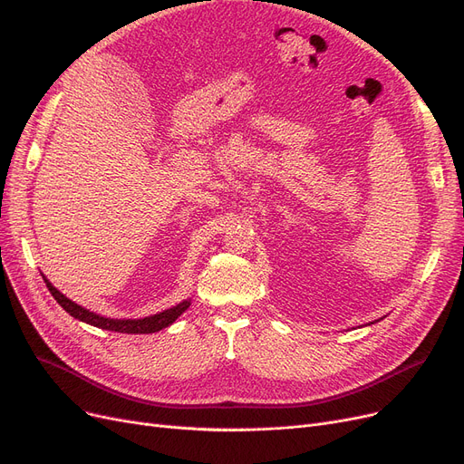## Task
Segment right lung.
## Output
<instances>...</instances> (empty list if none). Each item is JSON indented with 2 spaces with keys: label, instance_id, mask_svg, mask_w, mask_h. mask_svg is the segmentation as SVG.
I'll return each instance as SVG.
<instances>
[{
  "label": "right lung",
  "instance_id": "right-lung-1",
  "mask_svg": "<svg viewBox=\"0 0 464 464\" xmlns=\"http://www.w3.org/2000/svg\"><path fill=\"white\" fill-rule=\"evenodd\" d=\"M44 280H45L49 292L56 299V304L63 307L66 313H70L73 318L82 320V322H87V324H91V326L110 330V332H119V334H153V332H159V330L170 326L172 322L189 307V301H182V304H179V305H176L172 309H167V311L159 313V314L148 316V318H140V320H113V318L98 316V314H94V313H91V311H87L83 307H79L77 304H73L72 299H68L66 295L60 294L45 276H44Z\"/></svg>",
  "mask_w": 464,
  "mask_h": 464
}]
</instances>
